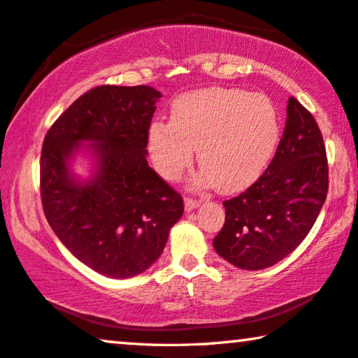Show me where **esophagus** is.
Segmentation results:
<instances>
[{
  "mask_svg": "<svg viewBox=\"0 0 358 358\" xmlns=\"http://www.w3.org/2000/svg\"><path fill=\"white\" fill-rule=\"evenodd\" d=\"M199 204H201L199 199L189 198V196H186V198H185V209H186V210H193V209L198 208Z\"/></svg>",
  "mask_w": 358,
  "mask_h": 358,
  "instance_id": "esophagus-1",
  "label": "esophagus"
}]
</instances>
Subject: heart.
<instances>
[{
	"mask_svg": "<svg viewBox=\"0 0 358 358\" xmlns=\"http://www.w3.org/2000/svg\"><path fill=\"white\" fill-rule=\"evenodd\" d=\"M280 122L268 97L209 87L175 100L172 122L150 124L148 145L159 173L178 180L194 159L201 183L235 193L261 177L278 149Z\"/></svg>",
	"mask_w": 358,
	"mask_h": 358,
	"instance_id": "obj_1",
	"label": "heart"
}]
</instances>
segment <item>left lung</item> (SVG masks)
<instances>
[{"instance_id": "8db88e82", "label": "left lung", "mask_w": 358, "mask_h": 358, "mask_svg": "<svg viewBox=\"0 0 358 358\" xmlns=\"http://www.w3.org/2000/svg\"><path fill=\"white\" fill-rule=\"evenodd\" d=\"M328 157L318 123L295 97L273 160L248 189L224 201L217 255L240 269L269 268L290 255L313 227L328 194Z\"/></svg>"}]
</instances>
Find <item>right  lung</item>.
<instances>
[{
  "instance_id": "obj_1",
  "label": "right lung",
  "mask_w": 358,
  "mask_h": 358,
  "mask_svg": "<svg viewBox=\"0 0 358 358\" xmlns=\"http://www.w3.org/2000/svg\"><path fill=\"white\" fill-rule=\"evenodd\" d=\"M162 97L149 85H99L69 105L45 136L40 196L59 241L90 269L115 279L144 273L183 215V198L149 167L148 134ZM96 157L87 182L71 173L82 147Z\"/></svg>"
}]
</instances>
